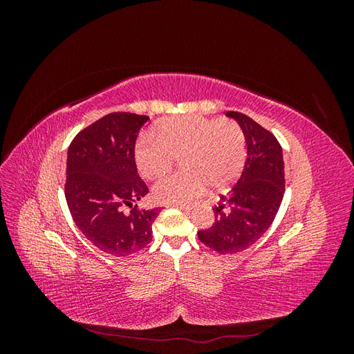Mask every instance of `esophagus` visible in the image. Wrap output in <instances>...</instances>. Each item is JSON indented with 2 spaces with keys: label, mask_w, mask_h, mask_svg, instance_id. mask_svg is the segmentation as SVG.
I'll list each match as a JSON object with an SVG mask.
<instances>
[{
  "label": "esophagus",
  "mask_w": 354,
  "mask_h": 354,
  "mask_svg": "<svg viewBox=\"0 0 354 354\" xmlns=\"http://www.w3.org/2000/svg\"><path fill=\"white\" fill-rule=\"evenodd\" d=\"M168 207H177V208L183 209V211H189V207H186V205H168Z\"/></svg>",
  "instance_id": "1"
}]
</instances>
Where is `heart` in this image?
Returning a JSON list of instances; mask_svg holds the SVG:
<instances>
[{
	"instance_id": "obj_1",
	"label": "heart",
	"mask_w": 354,
	"mask_h": 354,
	"mask_svg": "<svg viewBox=\"0 0 354 354\" xmlns=\"http://www.w3.org/2000/svg\"><path fill=\"white\" fill-rule=\"evenodd\" d=\"M136 164L147 180L162 177L180 156L178 173L153 187V198L167 205H185L207 185L223 187L236 178L246 160V137L233 120L199 115L165 120L158 131H145L136 145Z\"/></svg>"
}]
</instances>
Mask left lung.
I'll use <instances>...</instances> for the list:
<instances>
[{
	"mask_svg": "<svg viewBox=\"0 0 354 354\" xmlns=\"http://www.w3.org/2000/svg\"><path fill=\"white\" fill-rule=\"evenodd\" d=\"M226 115L242 127L248 152L241 177L212 208V226L199 230L198 238L220 254H234L250 248L272 226L285 194V171L282 147L269 130L241 112Z\"/></svg>",
	"mask_w": 354,
	"mask_h": 354,
	"instance_id": "8db88e82",
	"label": "left lung"
}]
</instances>
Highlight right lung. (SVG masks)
<instances>
[{"label": "right lung", "instance_id": "obj_1", "mask_svg": "<svg viewBox=\"0 0 354 354\" xmlns=\"http://www.w3.org/2000/svg\"><path fill=\"white\" fill-rule=\"evenodd\" d=\"M146 121L145 115L112 112L84 128L68 149L65 196L71 216L94 246L115 257L145 248L159 214L158 208L133 205L149 192L134 159L136 138Z\"/></svg>", "mask_w": 354, "mask_h": 354}]
</instances>
